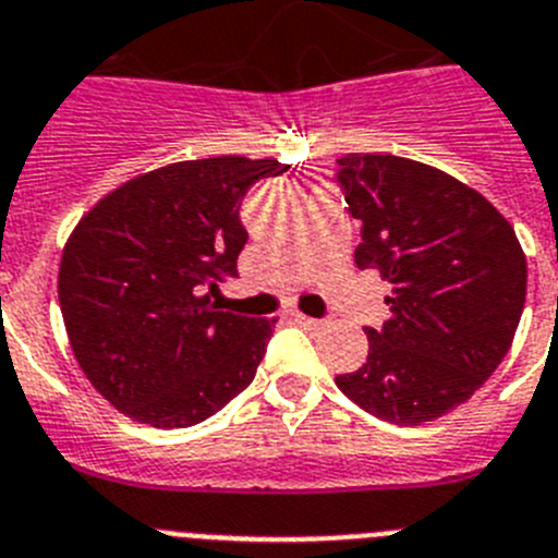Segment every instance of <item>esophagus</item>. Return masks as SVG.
<instances>
[{
	"instance_id": "34e87169",
	"label": "esophagus",
	"mask_w": 558,
	"mask_h": 558,
	"mask_svg": "<svg viewBox=\"0 0 558 558\" xmlns=\"http://www.w3.org/2000/svg\"><path fill=\"white\" fill-rule=\"evenodd\" d=\"M294 323H298L300 328H308V330L323 328V323H319V319H314V316H305V314H294Z\"/></svg>"
}]
</instances>
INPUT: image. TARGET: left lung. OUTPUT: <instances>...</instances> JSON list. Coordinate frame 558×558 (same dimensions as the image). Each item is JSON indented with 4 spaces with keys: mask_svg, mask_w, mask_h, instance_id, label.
Wrapping results in <instances>:
<instances>
[{
    "mask_svg": "<svg viewBox=\"0 0 558 558\" xmlns=\"http://www.w3.org/2000/svg\"><path fill=\"white\" fill-rule=\"evenodd\" d=\"M348 208L361 222L359 269L391 283V316L366 328L369 355L339 386L395 425L450 414L509 353L525 305V253L484 194L398 155L339 158Z\"/></svg>",
    "mask_w": 558,
    "mask_h": 558,
    "instance_id": "left-lung-1",
    "label": "left lung"
}]
</instances>
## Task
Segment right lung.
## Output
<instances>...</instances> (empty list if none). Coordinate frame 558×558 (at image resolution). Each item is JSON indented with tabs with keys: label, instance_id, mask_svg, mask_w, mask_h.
I'll return each mask as SVG.
<instances>
[{
	"label": "right lung",
	"instance_id": "obj_1",
	"mask_svg": "<svg viewBox=\"0 0 558 558\" xmlns=\"http://www.w3.org/2000/svg\"><path fill=\"white\" fill-rule=\"evenodd\" d=\"M289 163L242 155L180 160L128 180L77 222L58 272L74 359L135 423L189 428L255 378L278 319L219 311L247 244L242 197Z\"/></svg>",
	"mask_w": 558,
	"mask_h": 558
}]
</instances>
